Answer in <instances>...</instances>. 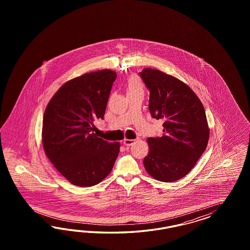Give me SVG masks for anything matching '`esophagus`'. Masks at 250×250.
<instances>
[{
    "label": "esophagus",
    "mask_w": 250,
    "mask_h": 250,
    "mask_svg": "<svg viewBox=\"0 0 250 250\" xmlns=\"http://www.w3.org/2000/svg\"><path fill=\"white\" fill-rule=\"evenodd\" d=\"M134 143H135V140H133V139H126V138L124 139V144L127 146H132Z\"/></svg>",
    "instance_id": "1"
}]
</instances>
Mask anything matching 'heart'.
Masks as SVG:
<instances>
[{
  "mask_svg": "<svg viewBox=\"0 0 250 250\" xmlns=\"http://www.w3.org/2000/svg\"><path fill=\"white\" fill-rule=\"evenodd\" d=\"M125 91L127 96L137 92H144V84L137 75H131L125 83Z\"/></svg>",
  "mask_w": 250,
  "mask_h": 250,
  "instance_id": "obj_1",
  "label": "heart"
}]
</instances>
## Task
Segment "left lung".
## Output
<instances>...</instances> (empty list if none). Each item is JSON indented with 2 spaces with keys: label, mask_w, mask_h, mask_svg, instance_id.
Here are the masks:
<instances>
[{
  "label": "left lung",
  "mask_w": 250,
  "mask_h": 250,
  "mask_svg": "<svg viewBox=\"0 0 250 250\" xmlns=\"http://www.w3.org/2000/svg\"><path fill=\"white\" fill-rule=\"evenodd\" d=\"M149 90L152 117L163 119L161 137H148L146 172L159 182H176L189 173L205 151L210 131L205 108L187 84L159 69L140 73Z\"/></svg>",
  "instance_id": "8db88e82"
}]
</instances>
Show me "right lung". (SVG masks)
<instances>
[{"mask_svg":"<svg viewBox=\"0 0 250 250\" xmlns=\"http://www.w3.org/2000/svg\"><path fill=\"white\" fill-rule=\"evenodd\" d=\"M116 72L103 69L85 73L63 84L47 104L42 143L54 167L71 184L91 187L105 179L120 151L93 131L104 119Z\"/></svg>","mask_w":250,"mask_h":250,"instance_id":"right-lung-1","label":"right lung"}]
</instances>
